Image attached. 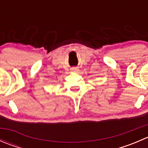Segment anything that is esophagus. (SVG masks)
<instances>
[{
  "label": "esophagus",
  "mask_w": 148,
  "mask_h": 148,
  "mask_svg": "<svg viewBox=\"0 0 148 148\" xmlns=\"http://www.w3.org/2000/svg\"><path fill=\"white\" fill-rule=\"evenodd\" d=\"M71 71H73V72H77V71H79V69L77 68V67H74V68L71 69Z\"/></svg>",
  "instance_id": "esophagus-1"
}]
</instances>
